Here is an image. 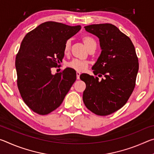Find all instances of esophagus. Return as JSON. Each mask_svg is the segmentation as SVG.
Returning a JSON list of instances; mask_svg holds the SVG:
<instances>
[{
    "instance_id": "obj_1",
    "label": "esophagus",
    "mask_w": 154,
    "mask_h": 154,
    "mask_svg": "<svg viewBox=\"0 0 154 154\" xmlns=\"http://www.w3.org/2000/svg\"><path fill=\"white\" fill-rule=\"evenodd\" d=\"M80 72H79V71H77V72H76V75H77V79H79V76H80Z\"/></svg>"
}]
</instances>
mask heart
<instances>
[{"label": "heart", "instance_id": "heart-1", "mask_svg": "<svg viewBox=\"0 0 154 154\" xmlns=\"http://www.w3.org/2000/svg\"><path fill=\"white\" fill-rule=\"evenodd\" d=\"M82 41L84 43L85 46L86 48H90L91 46L96 45V41L94 38L90 37L89 36H83L82 38ZM70 48H71V41H67L64 45V53L67 54L70 51ZM88 65V62L85 60H81L74 59L68 63V66L71 69L76 70L77 71H83L86 69Z\"/></svg>", "mask_w": 154, "mask_h": 154}]
</instances>
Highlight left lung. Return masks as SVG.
I'll return each instance as SVG.
<instances>
[{"label":"left lung","mask_w":154,"mask_h":154,"mask_svg":"<svg viewBox=\"0 0 154 154\" xmlns=\"http://www.w3.org/2000/svg\"><path fill=\"white\" fill-rule=\"evenodd\" d=\"M99 38L101 54L92 66L94 74H82L86 88L83 100L98 116H108L121 109L133 92L139 71V60L130 38L111 24L85 26Z\"/></svg>","instance_id":"1"}]
</instances>
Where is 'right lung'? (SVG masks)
<instances>
[{
	"mask_svg": "<svg viewBox=\"0 0 154 154\" xmlns=\"http://www.w3.org/2000/svg\"><path fill=\"white\" fill-rule=\"evenodd\" d=\"M81 26H71L46 22L26 34L15 59L17 87L28 107L47 115L61 105L76 80V71L66 68L51 74L64 58L66 41L79 32Z\"/></svg>",
	"mask_w": 154,
	"mask_h": 154,
	"instance_id": "1",
	"label": "right lung"
}]
</instances>
